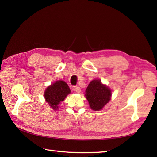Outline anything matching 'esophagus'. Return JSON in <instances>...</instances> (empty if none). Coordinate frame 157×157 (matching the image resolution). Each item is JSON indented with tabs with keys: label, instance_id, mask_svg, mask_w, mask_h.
<instances>
[{
	"label": "esophagus",
	"instance_id": "obj_1",
	"mask_svg": "<svg viewBox=\"0 0 157 157\" xmlns=\"http://www.w3.org/2000/svg\"><path fill=\"white\" fill-rule=\"evenodd\" d=\"M75 91L76 92L79 93V92H81V88H79V87H78V86H76V87L75 88Z\"/></svg>",
	"mask_w": 157,
	"mask_h": 157
}]
</instances>
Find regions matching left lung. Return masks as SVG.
Listing matches in <instances>:
<instances>
[{"mask_svg": "<svg viewBox=\"0 0 157 157\" xmlns=\"http://www.w3.org/2000/svg\"><path fill=\"white\" fill-rule=\"evenodd\" d=\"M85 96L93 111H101L111 100V90L100 79H94L86 88Z\"/></svg>", "mask_w": 157, "mask_h": 157, "instance_id": "1", "label": "left lung"}]
</instances>
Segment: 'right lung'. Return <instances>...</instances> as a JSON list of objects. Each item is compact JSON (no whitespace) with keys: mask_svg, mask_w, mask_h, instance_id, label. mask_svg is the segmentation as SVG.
Segmentation results:
<instances>
[{"mask_svg":"<svg viewBox=\"0 0 157 157\" xmlns=\"http://www.w3.org/2000/svg\"><path fill=\"white\" fill-rule=\"evenodd\" d=\"M71 93L67 84L64 81H56L49 86L44 92V98L46 102L53 110H57L59 105L63 101L66 96Z\"/></svg>","mask_w":157,"mask_h":157,"instance_id":"1","label":"right lung"}]
</instances>
